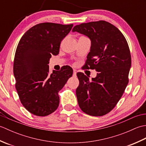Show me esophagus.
<instances>
[{
	"label": "esophagus",
	"instance_id": "1",
	"mask_svg": "<svg viewBox=\"0 0 146 146\" xmlns=\"http://www.w3.org/2000/svg\"><path fill=\"white\" fill-rule=\"evenodd\" d=\"M73 76L74 77H76V71L75 70H73Z\"/></svg>",
	"mask_w": 146,
	"mask_h": 146
}]
</instances>
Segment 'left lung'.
Wrapping results in <instances>:
<instances>
[{
  "label": "left lung",
  "mask_w": 146,
  "mask_h": 146,
  "mask_svg": "<svg viewBox=\"0 0 146 146\" xmlns=\"http://www.w3.org/2000/svg\"><path fill=\"white\" fill-rule=\"evenodd\" d=\"M72 31L91 40L84 68L98 72L92 81L84 73L76 74L79 107L90 115H104L115 107L129 83L131 56L128 43L119 29L105 21L82 23Z\"/></svg>",
  "instance_id": "1"
}]
</instances>
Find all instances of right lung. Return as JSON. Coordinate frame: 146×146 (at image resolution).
Segmentation results:
<instances>
[{
	"label": "right lung",
	"instance_id": "1",
	"mask_svg": "<svg viewBox=\"0 0 146 146\" xmlns=\"http://www.w3.org/2000/svg\"><path fill=\"white\" fill-rule=\"evenodd\" d=\"M73 24L40 23L32 27L20 39L14 60L15 88L21 104L37 116H47L57 109L58 92L73 75L64 66L49 73L51 55H57L62 40Z\"/></svg>",
	"mask_w": 146,
	"mask_h": 146
}]
</instances>
